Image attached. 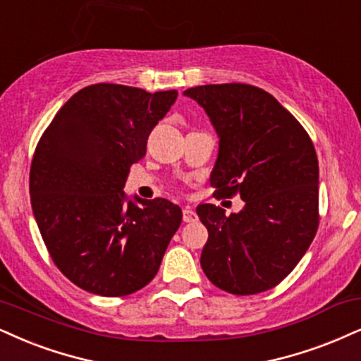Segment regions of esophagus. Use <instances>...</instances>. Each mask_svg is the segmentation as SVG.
I'll return each instance as SVG.
<instances>
[{
	"mask_svg": "<svg viewBox=\"0 0 361 361\" xmlns=\"http://www.w3.org/2000/svg\"><path fill=\"white\" fill-rule=\"evenodd\" d=\"M195 217L197 216H195V212L190 207L182 209V219H184V222H194Z\"/></svg>",
	"mask_w": 361,
	"mask_h": 361,
	"instance_id": "1",
	"label": "esophagus"
}]
</instances>
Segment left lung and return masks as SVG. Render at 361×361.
<instances>
[{
	"instance_id": "obj_1",
	"label": "left lung",
	"mask_w": 361,
	"mask_h": 361,
	"mask_svg": "<svg viewBox=\"0 0 361 361\" xmlns=\"http://www.w3.org/2000/svg\"><path fill=\"white\" fill-rule=\"evenodd\" d=\"M206 110L219 137L211 185L239 192L231 212L199 204L209 238L201 266L209 281L233 295L266 291L295 269L318 229L319 169L301 123L268 92L246 83L201 85L184 92Z\"/></svg>"
}]
</instances>
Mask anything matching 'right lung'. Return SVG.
<instances>
[{
	"label": "right lung",
	"mask_w": 361,
	"mask_h": 361,
	"mask_svg": "<svg viewBox=\"0 0 361 361\" xmlns=\"http://www.w3.org/2000/svg\"><path fill=\"white\" fill-rule=\"evenodd\" d=\"M177 99L176 90L97 83L58 110L35 150L30 195L51 259L100 296H127L157 274L182 211L123 192L132 164Z\"/></svg>",
	"instance_id": "1"
}]
</instances>
